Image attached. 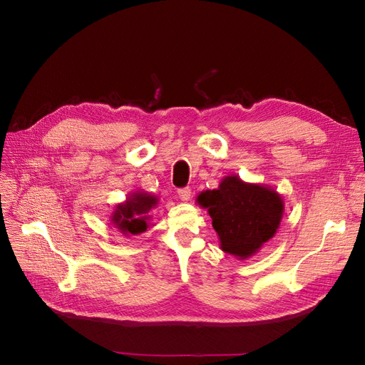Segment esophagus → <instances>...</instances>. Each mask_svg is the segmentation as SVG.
<instances>
[{"label": "esophagus", "mask_w": 365, "mask_h": 365, "mask_svg": "<svg viewBox=\"0 0 365 365\" xmlns=\"http://www.w3.org/2000/svg\"><path fill=\"white\" fill-rule=\"evenodd\" d=\"M178 196H180V200H181V201H184V202L190 201V197H192V190H190V189H181V190H178Z\"/></svg>", "instance_id": "1"}]
</instances>
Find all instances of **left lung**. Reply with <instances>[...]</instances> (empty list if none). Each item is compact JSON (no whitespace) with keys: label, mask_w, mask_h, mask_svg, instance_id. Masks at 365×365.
<instances>
[{"label":"left lung","mask_w":365,"mask_h":365,"mask_svg":"<svg viewBox=\"0 0 365 365\" xmlns=\"http://www.w3.org/2000/svg\"><path fill=\"white\" fill-rule=\"evenodd\" d=\"M196 202L213 220L220 250L245 260L280 228L284 212L282 195L264 184L242 181L228 175L217 189L201 192Z\"/></svg>","instance_id":"1"}]
</instances>
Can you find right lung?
Here are the masks:
<instances>
[{
  "instance_id": "add662e5",
  "label": "right lung",
  "mask_w": 365,
  "mask_h": 365,
  "mask_svg": "<svg viewBox=\"0 0 365 365\" xmlns=\"http://www.w3.org/2000/svg\"><path fill=\"white\" fill-rule=\"evenodd\" d=\"M157 205L158 197L155 195L141 190L132 192L125 202L115 205L109 222L125 236H137L149 228L150 212Z\"/></svg>"
}]
</instances>
